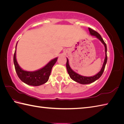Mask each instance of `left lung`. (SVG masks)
I'll return each instance as SVG.
<instances>
[{"label":"left lung","mask_w":124,"mask_h":124,"mask_svg":"<svg viewBox=\"0 0 124 124\" xmlns=\"http://www.w3.org/2000/svg\"><path fill=\"white\" fill-rule=\"evenodd\" d=\"M88 30H89L91 35L95 36L96 38L99 39L100 41L104 44V45L105 46V58L104 62L103 63L102 68L101 70H100V71L97 74H95V75H94V76H92V77H85V76H81L80 74L77 73L76 72L73 71V70L71 69V67H70L69 62V59L67 58L66 68L67 70V72H68L70 78H71L72 80H73L74 81H76V82L81 84H91L92 83H93L95 80H97V79H98L101 76L102 73H103L105 67V65L107 62V46H106V44H105V43L103 40V39L101 38V36H100V35L97 32L95 31L94 30H92V29H91V28H88Z\"/></svg>","instance_id":"8db88e82"}]
</instances>
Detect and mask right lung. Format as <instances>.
I'll use <instances>...</instances> for the list:
<instances>
[{"label":"right lung","instance_id":"add662e5","mask_svg":"<svg viewBox=\"0 0 124 124\" xmlns=\"http://www.w3.org/2000/svg\"><path fill=\"white\" fill-rule=\"evenodd\" d=\"M13 56V62L15 65L16 71L19 78L23 82L31 86H40L46 83L48 81L50 76L51 70L55 63L57 61L58 58L49 62L48 64L43 68L35 71H26L23 70L18 65L16 59V47Z\"/></svg>","mask_w":124,"mask_h":124}]
</instances>
